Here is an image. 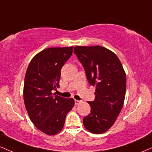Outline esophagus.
Here are the masks:
<instances>
[{
  "label": "esophagus",
  "mask_w": 152,
  "mask_h": 152,
  "mask_svg": "<svg viewBox=\"0 0 152 152\" xmlns=\"http://www.w3.org/2000/svg\"><path fill=\"white\" fill-rule=\"evenodd\" d=\"M81 101H80V100H75V105H78L79 103H80Z\"/></svg>",
  "instance_id": "obj_1"
}]
</instances>
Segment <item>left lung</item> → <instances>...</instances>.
Returning <instances> with one entry per match:
<instances>
[{
    "instance_id": "obj_1",
    "label": "left lung",
    "mask_w": 152,
    "mask_h": 152,
    "mask_svg": "<svg viewBox=\"0 0 152 152\" xmlns=\"http://www.w3.org/2000/svg\"><path fill=\"white\" fill-rule=\"evenodd\" d=\"M74 53L85 68L88 83L95 87V99L88 102L91 111L83 124L93 134H103L113 125L124 105L126 72L116 54L101 46H77Z\"/></svg>"
}]
</instances>
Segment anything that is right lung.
<instances>
[{
  "instance_id": "obj_1",
  "label": "right lung",
  "mask_w": 152,
  "mask_h": 152,
  "mask_svg": "<svg viewBox=\"0 0 152 152\" xmlns=\"http://www.w3.org/2000/svg\"><path fill=\"white\" fill-rule=\"evenodd\" d=\"M73 47L42 50L31 59L26 72L23 100L31 121L49 136L60 132L66 115L75 105L73 98L54 95L59 87L61 69L72 54Z\"/></svg>"
}]
</instances>
